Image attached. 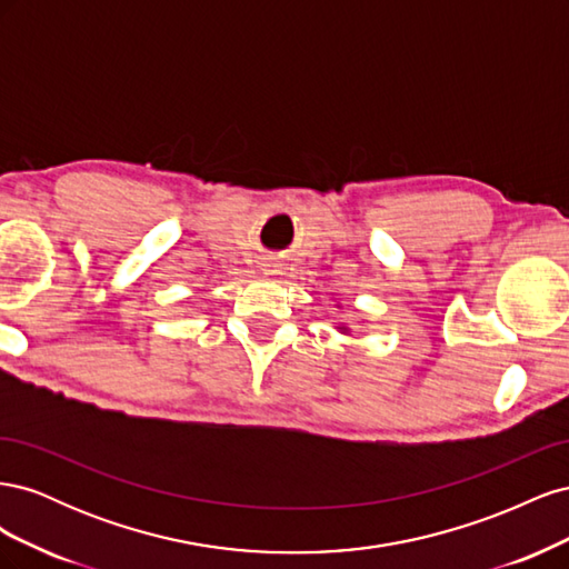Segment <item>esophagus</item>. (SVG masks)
Masks as SVG:
<instances>
[{
	"instance_id": "34e87169",
	"label": "esophagus",
	"mask_w": 569,
	"mask_h": 569,
	"mask_svg": "<svg viewBox=\"0 0 569 569\" xmlns=\"http://www.w3.org/2000/svg\"><path fill=\"white\" fill-rule=\"evenodd\" d=\"M278 272V263H266V274Z\"/></svg>"
}]
</instances>
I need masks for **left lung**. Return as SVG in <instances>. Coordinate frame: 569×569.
<instances>
[{
    "instance_id": "1",
    "label": "left lung",
    "mask_w": 569,
    "mask_h": 569,
    "mask_svg": "<svg viewBox=\"0 0 569 569\" xmlns=\"http://www.w3.org/2000/svg\"><path fill=\"white\" fill-rule=\"evenodd\" d=\"M341 308V306H339ZM337 332H341V335H351V330L347 325H337Z\"/></svg>"
}]
</instances>
